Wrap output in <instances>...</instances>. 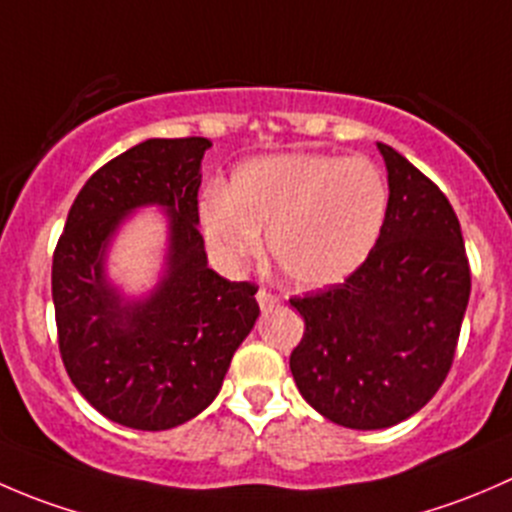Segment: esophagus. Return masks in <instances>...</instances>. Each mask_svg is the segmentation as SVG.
<instances>
[{
  "instance_id": "esophagus-1",
  "label": "esophagus",
  "mask_w": 512,
  "mask_h": 512,
  "mask_svg": "<svg viewBox=\"0 0 512 512\" xmlns=\"http://www.w3.org/2000/svg\"><path fill=\"white\" fill-rule=\"evenodd\" d=\"M277 302H280V297H277L275 292H270V289H265V287H262L260 292H257V304H260L262 309H270V307H275Z\"/></svg>"
}]
</instances>
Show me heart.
<instances>
[{
	"mask_svg": "<svg viewBox=\"0 0 512 512\" xmlns=\"http://www.w3.org/2000/svg\"><path fill=\"white\" fill-rule=\"evenodd\" d=\"M389 215V183L374 160L280 153L242 163L227 190L200 200V225L227 265H245L267 232L270 257L297 287L347 280L371 255Z\"/></svg>",
	"mask_w": 512,
	"mask_h": 512,
	"instance_id": "heart-1",
	"label": "heart"
}]
</instances>
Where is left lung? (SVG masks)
Masks as SVG:
<instances>
[{
    "label": "left lung",
    "instance_id": "left-lung-1",
    "mask_svg": "<svg viewBox=\"0 0 512 512\" xmlns=\"http://www.w3.org/2000/svg\"><path fill=\"white\" fill-rule=\"evenodd\" d=\"M389 215L364 265L289 304L302 342L289 356L299 394L329 421L389 428L433 399L451 371L471 267L461 223L431 178L379 143Z\"/></svg>",
    "mask_w": 512,
    "mask_h": 512
}]
</instances>
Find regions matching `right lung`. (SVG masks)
I'll list each match as a JSON object with an SVG mask.
<instances>
[{"label": "right lung", "instance_id": "obj_1", "mask_svg": "<svg viewBox=\"0 0 512 512\" xmlns=\"http://www.w3.org/2000/svg\"><path fill=\"white\" fill-rule=\"evenodd\" d=\"M210 146L198 136L151 138L108 160L79 190L56 242L51 297L66 374L98 414L138 431H165L208 409L260 314L257 285L208 267L198 188ZM141 204L169 210V267L151 298L123 303L102 257Z\"/></svg>", "mask_w": 512, "mask_h": 512}]
</instances>
